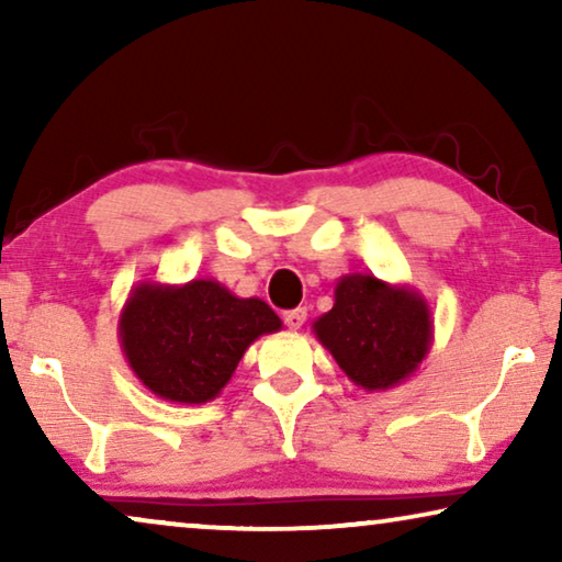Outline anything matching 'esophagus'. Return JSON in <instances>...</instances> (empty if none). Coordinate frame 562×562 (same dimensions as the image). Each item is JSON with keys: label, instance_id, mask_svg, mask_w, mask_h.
I'll list each match as a JSON object with an SVG mask.
<instances>
[{"label": "esophagus", "instance_id": "34e87169", "mask_svg": "<svg viewBox=\"0 0 562 562\" xmlns=\"http://www.w3.org/2000/svg\"><path fill=\"white\" fill-rule=\"evenodd\" d=\"M283 322H286L289 329H302V325L306 322V310L304 306H299V310H289L283 314Z\"/></svg>", "mask_w": 562, "mask_h": 562}]
</instances>
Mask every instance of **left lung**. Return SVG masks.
Segmentation results:
<instances>
[{
    "mask_svg": "<svg viewBox=\"0 0 562 562\" xmlns=\"http://www.w3.org/2000/svg\"><path fill=\"white\" fill-rule=\"evenodd\" d=\"M432 329V312L417 289L373 273L342 276L333 310L312 325L345 375L366 391L394 389L417 373Z\"/></svg>",
    "mask_w": 562,
    "mask_h": 562,
    "instance_id": "1",
    "label": "left lung"
}]
</instances>
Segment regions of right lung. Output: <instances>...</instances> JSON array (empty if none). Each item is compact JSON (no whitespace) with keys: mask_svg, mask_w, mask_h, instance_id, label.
Listing matches in <instances>:
<instances>
[{"mask_svg":"<svg viewBox=\"0 0 562 562\" xmlns=\"http://www.w3.org/2000/svg\"><path fill=\"white\" fill-rule=\"evenodd\" d=\"M283 325L263 299H240L214 279L140 281L120 312V345L137 381L173 404H206L245 350Z\"/></svg>","mask_w":562,"mask_h":562,"instance_id":"right-lung-1","label":"right lung"}]
</instances>
